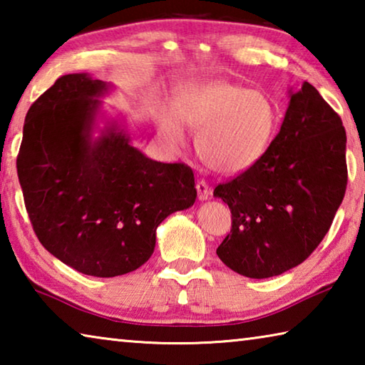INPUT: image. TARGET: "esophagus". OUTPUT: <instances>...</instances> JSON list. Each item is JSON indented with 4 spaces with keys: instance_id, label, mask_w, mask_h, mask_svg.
Listing matches in <instances>:
<instances>
[{
    "instance_id": "esophagus-1",
    "label": "esophagus",
    "mask_w": 365,
    "mask_h": 365,
    "mask_svg": "<svg viewBox=\"0 0 365 365\" xmlns=\"http://www.w3.org/2000/svg\"><path fill=\"white\" fill-rule=\"evenodd\" d=\"M196 190H197V197H200L201 201H205L211 196V188H209V185L205 180L196 182Z\"/></svg>"
}]
</instances>
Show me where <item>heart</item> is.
Masks as SVG:
<instances>
[{
  "label": "heart",
  "instance_id": "heart-1",
  "mask_svg": "<svg viewBox=\"0 0 365 365\" xmlns=\"http://www.w3.org/2000/svg\"><path fill=\"white\" fill-rule=\"evenodd\" d=\"M182 123L200 128L196 150L219 174L235 175L261 159L277 128V109L267 95L224 80L196 85L175 104ZM163 133L180 146L185 130L175 119L163 120Z\"/></svg>",
  "mask_w": 365,
  "mask_h": 365
}]
</instances>
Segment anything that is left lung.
<instances>
[{
	"label": "left lung",
	"mask_w": 365,
	"mask_h": 365,
	"mask_svg": "<svg viewBox=\"0 0 365 365\" xmlns=\"http://www.w3.org/2000/svg\"><path fill=\"white\" fill-rule=\"evenodd\" d=\"M346 185L343 122L304 82L292 91L280 132L264 156L214 190L232 212V230L217 248L220 261L250 279H269L304 262L329 232Z\"/></svg>",
	"instance_id": "obj_1"
}]
</instances>
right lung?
<instances>
[{
  "label": "right lung",
  "instance_id": "obj_1",
  "mask_svg": "<svg viewBox=\"0 0 365 365\" xmlns=\"http://www.w3.org/2000/svg\"><path fill=\"white\" fill-rule=\"evenodd\" d=\"M106 90L86 73L59 77L30 106L17 154L36 238L61 262L103 279L143 265L160 222L196 200L187 164L146 158L115 127L91 140Z\"/></svg>",
  "mask_w": 365,
  "mask_h": 365
}]
</instances>
